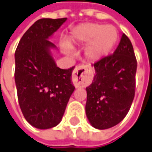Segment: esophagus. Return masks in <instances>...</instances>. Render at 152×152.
Masks as SVG:
<instances>
[{"instance_id":"obj_1","label":"esophagus","mask_w":152,"mask_h":152,"mask_svg":"<svg viewBox=\"0 0 152 152\" xmlns=\"http://www.w3.org/2000/svg\"><path fill=\"white\" fill-rule=\"evenodd\" d=\"M91 69L85 66L76 67L72 73V82L76 87H82L87 84L91 78Z\"/></svg>"}]
</instances>
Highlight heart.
Returning a JSON list of instances; mask_svg holds the SVG:
<instances>
[{
  "mask_svg": "<svg viewBox=\"0 0 152 152\" xmlns=\"http://www.w3.org/2000/svg\"><path fill=\"white\" fill-rule=\"evenodd\" d=\"M118 39L115 26L99 23H83L74 28L70 36L71 43L76 46H86L85 56L90 61H97L105 58L111 52ZM66 53L72 54V47L69 43L63 45Z\"/></svg>",
  "mask_w": 152,
  "mask_h": 152,
  "instance_id": "obj_1",
  "label": "heart"
}]
</instances>
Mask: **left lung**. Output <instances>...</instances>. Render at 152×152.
<instances>
[{"instance_id":"8db88e82","label":"left lung","mask_w":152,"mask_h":152,"mask_svg":"<svg viewBox=\"0 0 152 152\" xmlns=\"http://www.w3.org/2000/svg\"><path fill=\"white\" fill-rule=\"evenodd\" d=\"M137 60L125 34L113 55L94 64L96 75L86 87V114L96 129L113 127L125 118L135 96Z\"/></svg>"}]
</instances>
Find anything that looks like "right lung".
<instances>
[{
  "mask_svg": "<svg viewBox=\"0 0 152 152\" xmlns=\"http://www.w3.org/2000/svg\"><path fill=\"white\" fill-rule=\"evenodd\" d=\"M67 18L37 20L21 37L15 52V82L25 119L37 129H49L62 119L75 86L74 67L59 68L51 54L56 46L49 41Z\"/></svg>",
  "mask_w": 152,
  "mask_h": 152,
  "instance_id": "add662e5",
  "label": "right lung"
}]
</instances>
